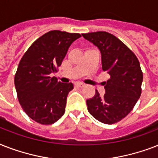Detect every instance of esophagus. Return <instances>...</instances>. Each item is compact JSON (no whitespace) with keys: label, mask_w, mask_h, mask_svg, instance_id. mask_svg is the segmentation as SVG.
I'll return each mask as SVG.
<instances>
[{"label":"esophagus","mask_w":158,"mask_h":158,"mask_svg":"<svg viewBox=\"0 0 158 158\" xmlns=\"http://www.w3.org/2000/svg\"><path fill=\"white\" fill-rule=\"evenodd\" d=\"M75 85H76L78 88H84V84H82V83H76V84H75Z\"/></svg>","instance_id":"34e87169"}]
</instances>
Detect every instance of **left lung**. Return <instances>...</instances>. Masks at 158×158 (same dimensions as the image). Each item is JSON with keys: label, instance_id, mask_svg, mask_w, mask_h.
Returning <instances> with one entry per match:
<instances>
[{"label": "left lung", "instance_id": "obj_1", "mask_svg": "<svg viewBox=\"0 0 158 158\" xmlns=\"http://www.w3.org/2000/svg\"><path fill=\"white\" fill-rule=\"evenodd\" d=\"M82 36L98 48L102 70L110 75L105 83L104 96L96 90L94 98L87 100L88 110L100 122L111 125L125 118L141 95L143 73L139 61L127 46L107 32Z\"/></svg>", "mask_w": 158, "mask_h": 158}]
</instances>
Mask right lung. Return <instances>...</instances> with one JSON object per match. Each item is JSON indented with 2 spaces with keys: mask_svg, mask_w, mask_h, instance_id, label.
<instances>
[{
  "mask_svg": "<svg viewBox=\"0 0 158 158\" xmlns=\"http://www.w3.org/2000/svg\"><path fill=\"white\" fill-rule=\"evenodd\" d=\"M79 33L52 30L30 46L19 61L15 85L21 106L27 115L42 125H51L65 111L72 83L57 81L51 74L61 64L69 46Z\"/></svg>",
  "mask_w": 158,
  "mask_h": 158,
  "instance_id": "right-lung-1",
  "label": "right lung"
}]
</instances>
